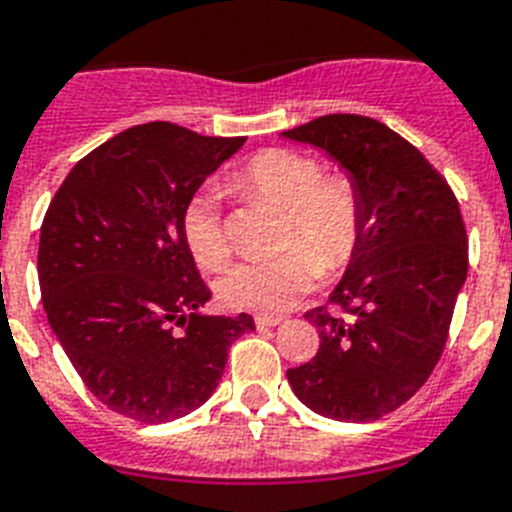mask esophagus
<instances>
[{"mask_svg": "<svg viewBox=\"0 0 512 512\" xmlns=\"http://www.w3.org/2000/svg\"><path fill=\"white\" fill-rule=\"evenodd\" d=\"M281 320H283L281 315H257L255 325L257 328H273V325H278Z\"/></svg>", "mask_w": 512, "mask_h": 512, "instance_id": "34e87169", "label": "esophagus"}]
</instances>
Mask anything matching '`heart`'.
I'll use <instances>...</instances> for the list:
<instances>
[{
	"mask_svg": "<svg viewBox=\"0 0 512 512\" xmlns=\"http://www.w3.org/2000/svg\"><path fill=\"white\" fill-rule=\"evenodd\" d=\"M231 190L283 208L281 255L242 263L218 281V296L231 309L278 315L325 273L354 260L362 244V192L346 174H322L317 158L270 148L249 158L231 179ZM184 244L203 270L229 265L231 244L216 195H195L182 213Z\"/></svg>",
	"mask_w": 512,
	"mask_h": 512,
	"instance_id": "b5f03b06",
	"label": "heart"
}]
</instances>
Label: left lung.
Returning <instances> with one entry per match:
<instances>
[{"instance_id":"8db88e82","label":"left lung","mask_w":512,"mask_h":512,"mask_svg":"<svg viewBox=\"0 0 512 512\" xmlns=\"http://www.w3.org/2000/svg\"><path fill=\"white\" fill-rule=\"evenodd\" d=\"M283 137L322 148L362 192L364 231L325 307L320 349L286 372L296 398L338 422H375L409 401L440 362L468 270L461 208L445 176L398 132L328 114Z\"/></svg>"}]
</instances>
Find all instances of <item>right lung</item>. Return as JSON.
<instances>
[{"label":"right lung","instance_id":"right-lung-1","mask_svg":"<svg viewBox=\"0 0 512 512\" xmlns=\"http://www.w3.org/2000/svg\"><path fill=\"white\" fill-rule=\"evenodd\" d=\"M244 145L171 122L119 132L72 166L41 223L38 281L54 336L111 411L166 424L208 401L249 315H203L184 244L197 187Z\"/></svg>","mask_w":512,"mask_h":512}]
</instances>
